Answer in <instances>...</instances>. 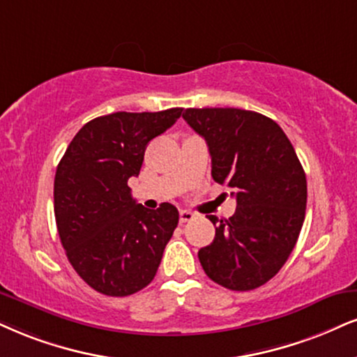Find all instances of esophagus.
<instances>
[{
	"label": "esophagus",
	"instance_id": "34e87169",
	"mask_svg": "<svg viewBox=\"0 0 357 357\" xmlns=\"http://www.w3.org/2000/svg\"><path fill=\"white\" fill-rule=\"evenodd\" d=\"M193 218H195V213L193 212H188V210H182V212H180V223H187Z\"/></svg>",
	"mask_w": 357,
	"mask_h": 357
}]
</instances>
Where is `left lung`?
I'll use <instances>...</instances> for the list:
<instances>
[{
  "label": "left lung",
  "instance_id": "obj_1",
  "mask_svg": "<svg viewBox=\"0 0 357 357\" xmlns=\"http://www.w3.org/2000/svg\"><path fill=\"white\" fill-rule=\"evenodd\" d=\"M205 139L215 182L233 188L228 220L208 215L215 238L199 259L210 280L233 291L265 284L281 270L300 236L306 175L283 129L270 117L235 107L185 109Z\"/></svg>",
  "mask_w": 357,
  "mask_h": 357
}]
</instances>
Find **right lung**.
Instances as JSON below:
<instances>
[{
	"instance_id": "add662e5",
	"label": "right lung",
	"mask_w": 357,
	"mask_h": 357,
	"mask_svg": "<svg viewBox=\"0 0 357 357\" xmlns=\"http://www.w3.org/2000/svg\"><path fill=\"white\" fill-rule=\"evenodd\" d=\"M182 107L114 112L74 135L56 170L54 215L69 263L96 291L129 296L155 276L178 210H149L132 199L147 144L177 122Z\"/></svg>"
}]
</instances>
